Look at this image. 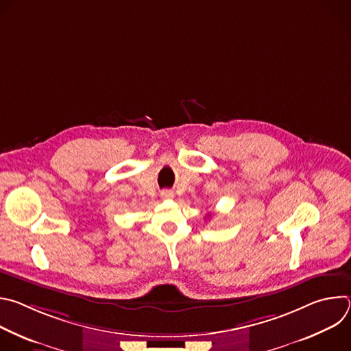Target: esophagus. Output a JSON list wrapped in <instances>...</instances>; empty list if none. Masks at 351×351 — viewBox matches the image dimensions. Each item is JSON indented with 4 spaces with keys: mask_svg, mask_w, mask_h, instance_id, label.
Here are the masks:
<instances>
[{
    "mask_svg": "<svg viewBox=\"0 0 351 351\" xmlns=\"http://www.w3.org/2000/svg\"><path fill=\"white\" fill-rule=\"evenodd\" d=\"M161 197H162V198H172V197H173V193L169 191V190H164V191L161 193Z\"/></svg>",
    "mask_w": 351,
    "mask_h": 351,
    "instance_id": "esophagus-1",
    "label": "esophagus"
}]
</instances>
